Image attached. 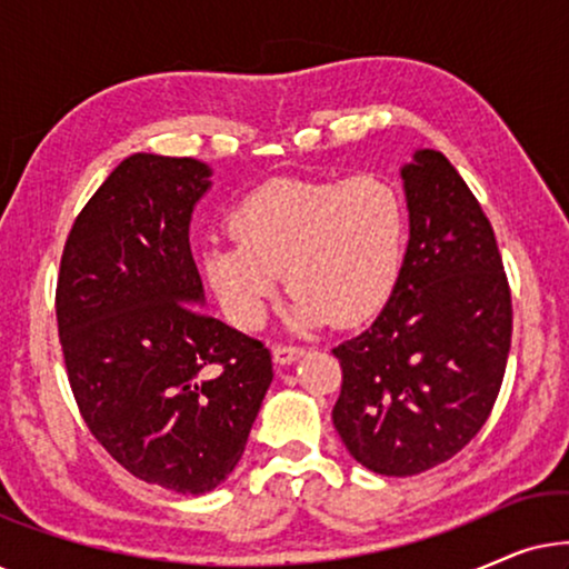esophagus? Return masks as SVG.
<instances>
[{"label": "esophagus", "instance_id": "1", "mask_svg": "<svg viewBox=\"0 0 569 569\" xmlns=\"http://www.w3.org/2000/svg\"><path fill=\"white\" fill-rule=\"evenodd\" d=\"M306 355V349L300 347H284V345H277L271 349V357H274L277 365H292L295 360H300V357Z\"/></svg>", "mask_w": 569, "mask_h": 569}]
</instances>
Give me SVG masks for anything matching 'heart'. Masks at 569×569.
Masks as SVG:
<instances>
[{
	"label": "heart",
	"mask_w": 569,
	"mask_h": 569,
	"mask_svg": "<svg viewBox=\"0 0 569 569\" xmlns=\"http://www.w3.org/2000/svg\"><path fill=\"white\" fill-rule=\"evenodd\" d=\"M228 230L236 243L209 246L201 271L243 331L263 323L279 277L295 295L292 331L365 321L391 295L407 243L399 193L378 176L269 181L232 209Z\"/></svg>",
	"instance_id": "heart-1"
}]
</instances>
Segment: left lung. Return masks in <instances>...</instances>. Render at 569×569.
Segmentation results:
<instances>
[{
  "mask_svg": "<svg viewBox=\"0 0 569 569\" xmlns=\"http://www.w3.org/2000/svg\"><path fill=\"white\" fill-rule=\"evenodd\" d=\"M409 246L368 331L333 349L331 411L365 469L411 477L453 458L487 422L512 337L510 287L495 230L438 150L401 168Z\"/></svg>",
  "mask_w": 569,
  "mask_h": 569,
  "instance_id": "obj_1",
  "label": "left lung"
}]
</instances>
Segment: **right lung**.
I'll use <instances>...</instances> for the list:
<instances>
[{"mask_svg":"<svg viewBox=\"0 0 569 569\" xmlns=\"http://www.w3.org/2000/svg\"><path fill=\"white\" fill-rule=\"evenodd\" d=\"M209 178L193 158L129 154L77 214L57 284L82 419L129 473L178 495L230 477L274 378L259 339L199 310L189 228Z\"/></svg>","mask_w":569,"mask_h":569,"instance_id":"obj_1","label":"right lung"}]
</instances>
